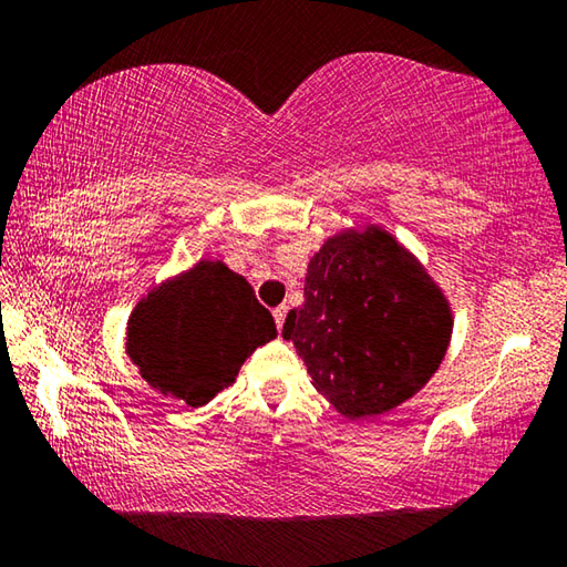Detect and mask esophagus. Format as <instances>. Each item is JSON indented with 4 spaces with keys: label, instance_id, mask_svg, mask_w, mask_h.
Here are the masks:
<instances>
[{
    "label": "esophagus",
    "instance_id": "34e87169",
    "mask_svg": "<svg viewBox=\"0 0 567 567\" xmlns=\"http://www.w3.org/2000/svg\"><path fill=\"white\" fill-rule=\"evenodd\" d=\"M285 315H287V307H285V305L275 307V310H272V318H275L277 330H282V324H285Z\"/></svg>",
    "mask_w": 567,
    "mask_h": 567
}]
</instances>
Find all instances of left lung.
<instances>
[{"label": "left lung", "instance_id": "obj_1", "mask_svg": "<svg viewBox=\"0 0 567 567\" xmlns=\"http://www.w3.org/2000/svg\"><path fill=\"white\" fill-rule=\"evenodd\" d=\"M453 312L433 277L380 227L344 229L307 265L305 302L287 312L312 385L358 420L402 405L443 362Z\"/></svg>", "mask_w": 567, "mask_h": 567}]
</instances>
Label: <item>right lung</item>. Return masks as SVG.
<instances>
[{
    "label": "right lung",
    "mask_w": 567,
    "mask_h": 567,
    "mask_svg": "<svg viewBox=\"0 0 567 567\" xmlns=\"http://www.w3.org/2000/svg\"><path fill=\"white\" fill-rule=\"evenodd\" d=\"M277 338L275 320L243 275L199 260L134 307L127 354L162 395L192 408L229 388L243 362Z\"/></svg>",
    "instance_id": "add662e5"
}]
</instances>
